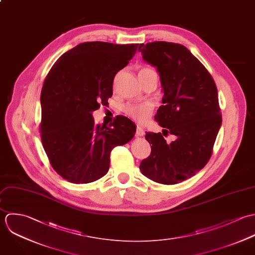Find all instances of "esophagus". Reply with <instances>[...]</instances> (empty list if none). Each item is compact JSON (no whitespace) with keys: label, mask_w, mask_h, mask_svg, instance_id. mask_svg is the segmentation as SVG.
Listing matches in <instances>:
<instances>
[{"label":"esophagus","mask_w":255,"mask_h":255,"mask_svg":"<svg viewBox=\"0 0 255 255\" xmlns=\"http://www.w3.org/2000/svg\"><path fill=\"white\" fill-rule=\"evenodd\" d=\"M144 135H145L144 129H143L142 127H140V126H137V129H136V136L142 137V136H144Z\"/></svg>","instance_id":"obj_1"}]
</instances>
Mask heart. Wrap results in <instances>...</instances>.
<instances>
[{"mask_svg":"<svg viewBox=\"0 0 255 255\" xmlns=\"http://www.w3.org/2000/svg\"><path fill=\"white\" fill-rule=\"evenodd\" d=\"M153 69L149 68V67H143L139 70V77L148 75L153 73ZM153 106L152 103L150 102H141V103H128L123 107V111L125 112V114L130 117L131 119H133L134 121L144 124L146 123L152 113H153Z\"/></svg>","mask_w":255,"mask_h":255,"instance_id":"b5f03b06","label":"heart"}]
</instances>
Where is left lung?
I'll use <instances>...</instances> for the list:
<instances>
[{"label":"left lung","instance_id":"1","mask_svg":"<svg viewBox=\"0 0 255 255\" xmlns=\"http://www.w3.org/2000/svg\"><path fill=\"white\" fill-rule=\"evenodd\" d=\"M143 59L156 67L163 90L154 119L177 140L168 144L161 133H146L151 154L140 164L142 173L161 184L182 182L209 161L222 124L218 90L203 64L185 46L154 41L141 44Z\"/></svg>","mask_w":255,"mask_h":255}]
</instances>
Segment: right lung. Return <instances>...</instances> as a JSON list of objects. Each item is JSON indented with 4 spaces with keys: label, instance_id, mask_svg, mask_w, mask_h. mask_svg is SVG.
<instances>
[{
    "label": "right lung",
    "instance_id": "right-lung-1",
    "mask_svg": "<svg viewBox=\"0 0 255 255\" xmlns=\"http://www.w3.org/2000/svg\"><path fill=\"white\" fill-rule=\"evenodd\" d=\"M139 44L84 42L52 66L41 91L39 131L54 170L80 184L102 178L110 153L135 135V124L117 115L108 127L96 124L92 112L108 104L115 75L126 67Z\"/></svg>",
    "mask_w": 255,
    "mask_h": 255
}]
</instances>
